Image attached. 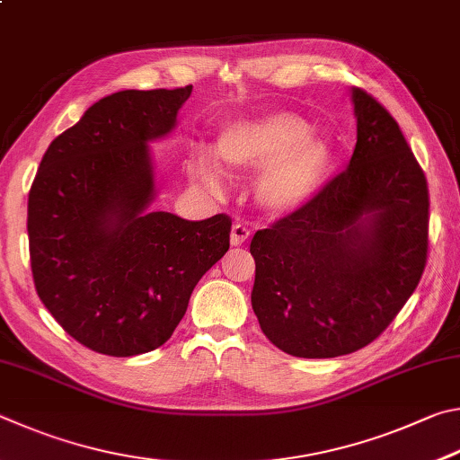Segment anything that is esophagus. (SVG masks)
Instances as JSON below:
<instances>
[{"label":"esophagus","instance_id":"34e87169","mask_svg":"<svg viewBox=\"0 0 460 460\" xmlns=\"http://www.w3.org/2000/svg\"><path fill=\"white\" fill-rule=\"evenodd\" d=\"M248 238H251V230H248L244 224L232 226V232H230L232 246H243Z\"/></svg>","mask_w":460,"mask_h":460}]
</instances>
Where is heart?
Instances as JSON below:
<instances>
[{
	"mask_svg": "<svg viewBox=\"0 0 460 460\" xmlns=\"http://www.w3.org/2000/svg\"><path fill=\"white\" fill-rule=\"evenodd\" d=\"M214 155L226 175L256 177L254 196L269 214H288L315 196L333 165V147L323 135L309 131L307 120L293 112L236 120L224 127L214 143ZM193 181L209 191L222 190V172L206 153L188 159Z\"/></svg>",
	"mask_w": 460,
	"mask_h": 460,
	"instance_id": "obj_1",
	"label": "heart"
}]
</instances>
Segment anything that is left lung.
<instances>
[{
    "label": "left lung",
    "instance_id": "left-lung-1",
    "mask_svg": "<svg viewBox=\"0 0 460 460\" xmlns=\"http://www.w3.org/2000/svg\"><path fill=\"white\" fill-rule=\"evenodd\" d=\"M358 143L345 172L259 230L252 309L295 358H337L372 343L422 279L429 185L388 111L351 91Z\"/></svg>",
    "mask_w": 460,
    "mask_h": 460
}]
</instances>
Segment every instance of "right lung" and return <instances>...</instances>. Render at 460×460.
Returning a JSON list of instances; mask_svg holds the SVG:
<instances>
[{"mask_svg":"<svg viewBox=\"0 0 460 460\" xmlns=\"http://www.w3.org/2000/svg\"><path fill=\"white\" fill-rule=\"evenodd\" d=\"M191 84L120 91L88 109L44 153L28 198L31 275L64 332L96 353L164 345L198 280L228 252L232 220L147 209L149 141L175 127Z\"/></svg>","mask_w":460,"mask_h":460,"instance_id":"1","label":"right lung"}]
</instances>
